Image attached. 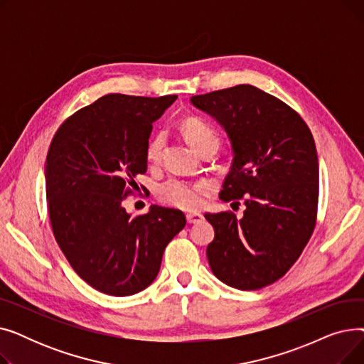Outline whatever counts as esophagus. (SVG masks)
<instances>
[{
	"mask_svg": "<svg viewBox=\"0 0 364 364\" xmlns=\"http://www.w3.org/2000/svg\"><path fill=\"white\" fill-rule=\"evenodd\" d=\"M186 220H187L188 224H196V223H200V221L203 220V215H202V214H198V213H195V214H187V215H186Z\"/></svg>",
	"mask_w": 364,
	"mask_h": 364,
	"instance_id": "esophagus-1",
	"label": "esophagus"
}]
</instances>
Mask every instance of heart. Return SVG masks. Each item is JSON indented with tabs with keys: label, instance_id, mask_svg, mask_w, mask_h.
Instances as JSON below:
<instances>
[{
	"label": "heart",
	"instance_id": "heart-1",
	"mask_svg": "<svg viewBox=\"0 0 364 364\" xmlns=\"http://www.w3.org/2000/svg\"><path fill=\"white\" fill-rule=\"evenodd\" d=\"M183 132L188 143L196 150L208 143L218 144V136L215 129L200 118H188L183 124ZM166 143L165 132H158L147 143V158L150 161H156L161 158L164 147ZM208 190V184L200 183H187L183 180L171 178L162 183L158 187V198L161 202L181 208V209H196L202 203V195Z\"/></svg>",
	"mask_w": 364,
	"mask_h": 364
}]
</instances>
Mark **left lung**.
<instances>
[{
	"mask_svg": "<svg viewBox=\"0 0 364 364\" xmlns=\"http://www.w3.org/2000/svg\"><path fill=\"white\" fill-rule=\"evenodd\" d=\"M190 102L232 143L220 199L245 198L246 206L240 220L233 213L205 214L215 230L206 247L209 267L232 288L261 289L286 274L314 230L318 159L311 131L292 107L250 84Z\"/></svg>",
	"mask_w": 364,
	"mask_h": 364,
	"instance_id": "8db88e82",
	"label": "left lung"
}]
</instances>
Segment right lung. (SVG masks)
<instances>
[{
	"instance_id": "add662e5",
	"label": "right lung",
	"mask_w": 364,
	"mask_h": 364,
	"mask_svg": "<svg viewBox=\"0 0 364 364\" xmlns=\"http://www.w3.org/2000/svg\"><path fill=\"white\" fill-rule=\"evenodd\" d=\"M176 99L103 95L68 118L50 144L46 192L54 237L76 274L106 295L146 289L186 225L178 209L151 205L132 218L122 206L134 178L147 171L151 124Z\"/></svg>"
}]
</instances>
